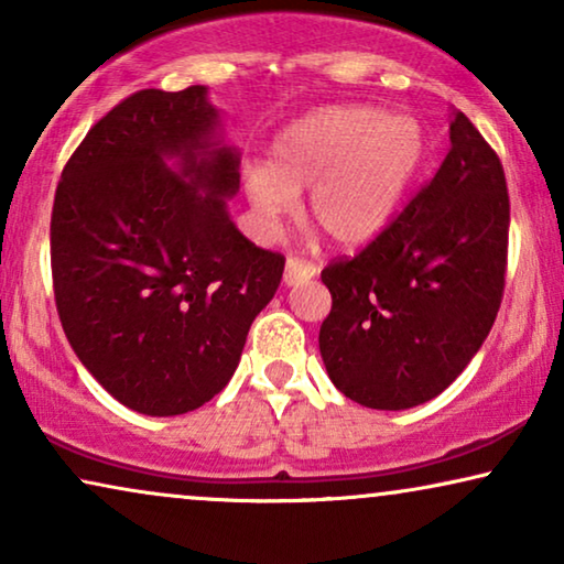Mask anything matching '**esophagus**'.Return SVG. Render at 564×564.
I'll use <instances>...</instances> for the list:
<instances>
[{
  "label": "esophagus",
  "mask_w": 564,
  "mask_h": 564,
  "mask_svg": "<svg viewBox=\"0 0 564 564\" xmlns=\"http://www.w3.org/2000/svg\"><path fill=\"white\" fill-rule=\"evenodd\" d=\"M315 272H318V269H315L313 261L290 257L288 264H284V284H300L315 276Z\"/></svg>",
  "instance_id": "34e87169"
}]
</instances>
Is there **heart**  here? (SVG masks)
<instances>
[{
	"label": "heart",
	"mask_w": 564,
	"mask_h": 564,
	"mask_svg": "<svg viewBox=\"0 0 564 564\" xmlns=\"http://www.w3.org/2000/svg\"><path fill=\"white\" fill-rule=\"evenodd\" d=\"M426 135L413 118L380 107H328L276 138L269 161L249 166L243 187L261 220L292 210L311 187L307 213L341 246H361L395 215L419 172Z\"/></svg>",
	"instance_id": "obj_1"
}]
</instances>
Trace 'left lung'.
I'll return each instance as SVG.
<instances>
[{
  "label": "left lung",
  "instance_id": "1",
  "mask_svg": "<svg viewBox=\"0 0 564 564\" xmlns=\"http://www.w3.org/2000/svg\"><path fill=\"white\" fill-rule=\"evenodd\" d=\"M434 180L354 257L321 272V357L354 403L403 411L462 375L496 323L511 203L503 164L465 112Z\"/></svg>",
  "mask_w": 564,
  "mask_h": 564
}]
</instances>
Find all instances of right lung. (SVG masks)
<instances>
[{"label":"right lung","instance_id":"1","mask_svg":"<svg viewBox=\"0 0 564 564\" xmlns=\"http://www.w3.org/2000/svg\"><path fill=\"white\" fill-rule=\"evenodd\" d=\"M215 128L199 84L135 91L91 126L53 199L61 326L91 377L145 415L195 411L226 388L284 272L282 253L228 218L241 174Z\"/></svg>","mask_w":564,"mask_h":564}]
</instances>
